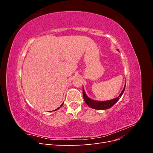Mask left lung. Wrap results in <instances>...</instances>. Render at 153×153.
Returning <instances> with one entry per match:
<instances>
[{"label":"left lung","instance_id":"1","mask_svg":"<svg viewBox=\"0 0 153 153\" xmlns=\"http://www.w3.org/2000/svg\"><path fill=\"white\" fill-rule=\"evenodd\" d=\"M125 87H126V84H125V85H124V87L121 93L119 94V96L118 97H117V98H115L114 99L108 100V101H96V100L89 98V97L87 96L85 92L84 91V87H83V96H84V99L85 102L86 103V104L88 106H89V107H91L92 108H94V109H96V110H106V109H108V108L112 107V106L113 105H114V104L116 103L119 101V100L121 98V97L122 96L123 92H124Z\"/></svg>","mask_w":153,"mask_h":153}]
</instances>
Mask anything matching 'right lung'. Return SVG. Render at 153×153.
Segmentation results:
<instances>
[{
    "mask_svg": "<svg viewBox=\"0 0 153 153\" xmlns=\"http://www.w3.org/2000/svg\"><path fill=\"white\" fill-rule=\"evenodd\" d=\"M63 103H62V105H61V106H60V107H61V106H62V105H63ZM60 107H59V108H57V109H55V110H53V111H56V110H58V109H59V108H60ZM50 112H51V111H50Z\"/></svg>",
    "mask_w": 153,
    "mask_h": 153,
    "instance_id": "1",
    "label": "right lung"
}]
</instances>
